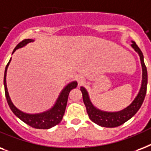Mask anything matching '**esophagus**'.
Returning a JSON list of instances; mask_svg holds the SVG:
<instances>
[{
    "instance_id": "1",
    "label": "esophagus",
    "mask_w": 151,
    "mask_h": 151,
    "mask_svg": "<svg viewBox=\"0 0 151 151\" xmlns=\"http://www.w3.org/2000/svg\"><path fill=\"white\" fill-rule=\"evenodd\" d=\"M77 80H78V84H79V86H81V85H83V84L85 83V79H84V78L83 76L78 77Z\"/></svg>"
}]
</instances>
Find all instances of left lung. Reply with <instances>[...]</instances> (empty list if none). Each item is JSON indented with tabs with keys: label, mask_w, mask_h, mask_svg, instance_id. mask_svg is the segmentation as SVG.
<instances>
[{
	"label": "left lung",
	"mask_w": 151,
	"mask_h": 151,
	"mask_svg": "<svg viewBox=\"0 0 151 151\" xmlns=\"http://www.w3.org/2000/svg\"><path fill=\"white\" fill-rule=\"evenodd\" d=\"M132 42V47L135 50V52H138V54L139 56L141 65H142V83H141L139 91L138 93L137 96L135 97V99L128 107H126L122 110L118 111V112H106V111L100 110L92 104L90 97H89L88 92L86 91V89L84 88L83 86L80 87V91L83 94V102L86 106V112H87L89 117L94 123L97 124L101 127L115 128V127H118V126L123 124L124 123H125L126 121H128L137 113L138 110L142 106L145 96H146L147 86V67L144 64L142 51L138 47V45H136L135 42Z\"/></svg>",
	"instance_id": "8db88e82"
}]
</instances>
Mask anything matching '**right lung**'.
I'll return each mask as SVG.
<instances>
[{"mask_svg":"<svg viewBox=\"0 0 151 151\" xmlns=\"http://www.w3.org/2000/svg\"><path fill=\"white\" fill-rule=\"evenodd\" d=\"M32 42H34L33 39H30V38L29 39H24L16 45V48L14 49L12 53L16 50L23 47L27 44ZM11 60L12 58L8 63V65H6L5 70H4V86L7 101H8V104H9L11 110L12 111V113L17 117L19 118L22 121H23L24 123H26L29 126H31L32 128H38V129H49V128L58 124L62 120L63 116L65 114L69 92L72 91V89L76 87L77 85H78L77 82H72V83L68 84L65 87H64V89L60 92V94H59V96L57 98V101L53 105V106L52 108H50V109H48L47 111H45V112L40 113H34V114L24 113V112L19 110V109H17L16 106H14V104L12 103V101L10 99L9 92H8L6 84V74L8 67H9V64L11 62Z\"/></svg>","mask_w":151,"mask_h":151,"instance_id":"add662e5","label":"right lung"}]
</instances>
